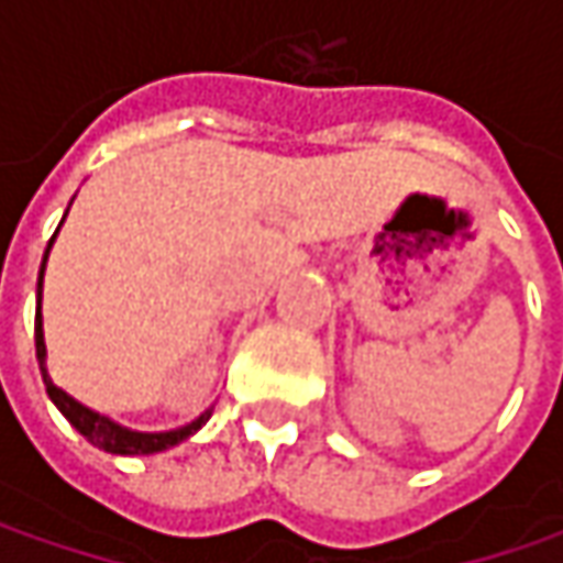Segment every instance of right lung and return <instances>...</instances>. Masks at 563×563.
<instances>
[{"label":"right lung","instance_id":"obj_1","mask_svg":"<svg viewBox=\"0 0 563 563\" xmlns=\"http://www.w3.org/2000/svg\"><path fill=\"white\" fill-rule=\"evenodd\" d=\"M53 238H49V244H53ZM46 253H49V250H46ZM43 269H46V256H43ZM43 269H40L36 294H43ZM33 338H36L40 373H43L46 391H49V398L55 400V407L68 417V422L75 426L77 432H80L87 442H93L97 448H102V451H109V454H156V451H165V448H172V444L185 442L187 435H194V432H197V429L212 417V410H206L203 417H197V420L187 422V426H181V429H172V432H131V429H124V426H119V422H112L109 417H99V413H93L90 407L77 404L71 395H65L62 388H55L53 378L46 376V366H43V360H46V344H43L40 303H36V329H33Z\"/></svg>","mask_w":563,"mask_h":563}]
</instances>
